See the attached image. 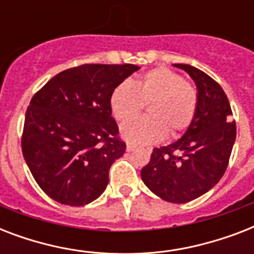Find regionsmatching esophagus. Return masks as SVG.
Returning <instances> with one entry per match:
<instances>
[{
	"label": "esophagus",
	"instance_id": "esophagus-1",
	"mask_svg": "<svg viewBox=\"0 0 254 254\" xmlns=\"http://www.w3.org/2000/svg\"><path fill=\"white\" fill-rule=\"evenodd\" d=\"M135 147H137V146H135L134 143H130V142H129V143H127V151H131V150H134Z\"/></svg>",
	"mask_w": 254,
	"mask_h": 254
}]
</instances>
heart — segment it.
<instances>
[{"instance_id": "b5f03b06", "label": "heart", "mask_w": 254, "mask_h": 254, "mask_svg": "<svg viewBox=\"0 0 254 254\" xmlns=\"http://www.w3.org/2000/svg\"><path fill=\"white\" fill-rule=\"evenodd\" d=\"M109 104L119 121L130 120L147 104L149 116L121 127V135L129 142L146 145L158 142L166 133L175 137L191 125L196 113L197 91L181 73L158 67L138 80L120 83L112 92Z\"/></svg>"}]
</instances>
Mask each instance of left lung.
Masks as SVG:
<instances>
[{"mask_svg":"<svg viewBox=\"0 0 254 254\" xmlns=\"http://www.w3.org/2000/svg\"><path fill=\"white\" fill-rule=\"evenodd\" d=\"M195 81L197 108L185 134L155 147L141 170L146 187L163 200L187 203L212 189L224 175L236 139V123L223 88L200 69L174 64Z\"/></svg>","mask_w":254,"mask_h":254,"instance_id":"left-lung-1","label":"left lung"}]
</instances>
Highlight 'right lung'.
<instances>
[{
	"label": "right lung",
	"mask_w": 254,
	"mask_h": 254,
	"mask_svg": "<svg viewBox=\"0 0 254 254\" xmlns=\"http://www.w3.org/2000/svg\"><path fill=\"white\" fill-rule=\"evenodd\" d=\"M134 64H83L54 76L26 111L22 153L34 179L58 203L80 207L105 191L127 149L109 100Z\"/></svg>",
	"instance_id": "right-lung-1"
}]
</instances>
